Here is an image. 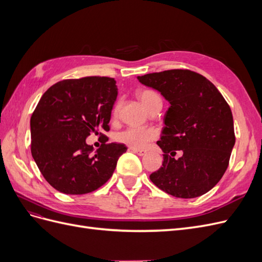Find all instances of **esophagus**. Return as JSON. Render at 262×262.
I'll return each instance as SVG.
<instances>
[{"instance_id":"esophagus-1","label":"esophagus","mask_w":262,"mask_h":262,"mask_svg":"<svg viewBox=\"0 0 262 262\" xmlns=\"http://www.w3.org/2000/svg\"><path fill=\"white\" fill-rule=\"evenodd\" d=\"M132 152L134 153V154H137V155H139V156H143V155H145V153H146V150H144V149H141V148H130Z\"/></svg>"}]
</instances>
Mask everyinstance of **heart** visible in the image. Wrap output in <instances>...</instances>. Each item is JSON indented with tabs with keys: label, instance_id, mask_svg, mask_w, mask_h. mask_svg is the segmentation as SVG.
Instances as JSON below:
<instances>
[{
	"label": "heart",
	"instance_id": "obj_1",
	"mask_svg": "<svg viewBox=\"0 0 262 262\" xmlns=\"http://www.w3.org/2000/svg\"><path fill=\"white\" fill-rule=\"evenodd\" d=\"M138 97L142 105L149 113L158 102H162L160 95L150 90H141L138 93ZM119 106L114 109V117L118 115ZM158 137V132L154 128H126L115 136L118 143L124 144L130 148H144L149 142L154 141Z\"/></svg>",
	"mask_w": 262,
	"mask_h": 262
}]
</instances>
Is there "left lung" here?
Masks as SVG:
<instances>
[{
	"mask_svg": "<svg viewBox=\"0 0 262 262\" xmlns=\"http://www.w3.org/2000/svg\"><path fill=\"white\" fill-rule=\"evenodd\" d=\"M169 101L165 129L157 145L163 166L149 179L176 198L200 196L226 171L235 144L232 110L207 77L191 70L173 69L138 76ZM177 150L183 155L173 158Z\"/></svg>",
	"mask_w": 262,
	"mask_h": 262,
	"instance_id": "1",
	"label": "left lung"
}]
</instances>
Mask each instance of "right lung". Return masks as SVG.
I'll list each match as a JSON object with an SVG mask.
<instances>
[{
	"label": "right lung",
	"mask_w": 262,
	"mask_h": 262,
	"mask_svg": "<svg viewBox=\"0 0 262 262\" xmlns=\"http://www.w3.org/2000/svg\"><path fill=\"white\" fill-rule=\"evenodd\" d=\"M115 78L86 76L53 84L42 95L30 118L31 155L45 179L66 194L90 193L113 176L126 147L106 144L117 99ZM95 133L101 147L85 143Z\"/></svg>",
	"instance_id": "obj_1"
}]
</instances>
